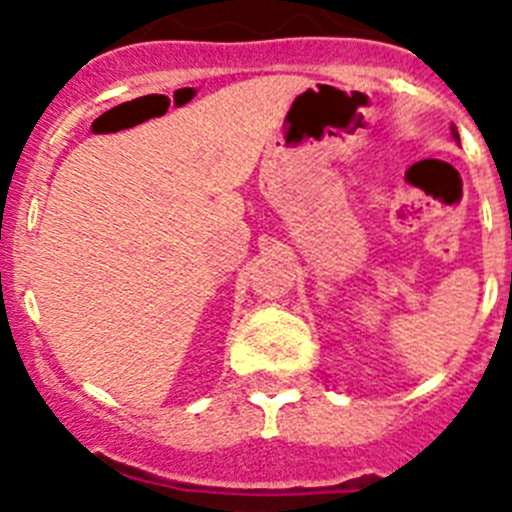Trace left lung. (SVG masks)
Instances as JSON below:
<instances>
[{"label": "left lung", "mask_w": 512, "mask_h": 512, "mask_svg": "<svg viewBox=\"0 0 512 512\" xmlns=\"http://www.w3.org/2000/svg\"><path fill=\"white\" fill-rule=\"evenodd\" d=\"M451 136H453V139H456V141H459V131H456V126H451Z\"/></svg>", "instance_id": "obj_1"}]
</instances>
